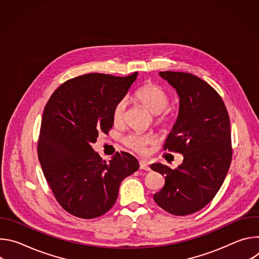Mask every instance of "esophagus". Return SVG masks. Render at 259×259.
Listing matches in <instances>:
<instances>
[{"instance_id": "obj_1", "label": "esophagus", "mask_w": 259, "mask_h": 259, "mask_svg": "<svg viewBox=\"0 0 259 259\" xmlns=\"http://www.w3.org/2000/svg\"><path fill=\"white\" fill-rule=\"evenodd\" d=\"M139 168L142 169V170H146V171H150L151 170L150 164L147 163V161H145V160H140L139 161Z\"/></svg>"}]
</instances>
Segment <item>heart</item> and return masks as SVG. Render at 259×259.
<instances>
[{
  "mask_svg": "<svg viewBox=\"0 0 259 259\" xmlns=\"http://www.w3.org/2000/svg\"><path fill=\"white\" fill-rule=\"evenodd\" d=\"M133 100L140 104L147 112L154 115V121L159 126H169L174 120V112L168 108L170 96L168 92L156 83H145L139 87L132 96ZM127 100L120 99L113 108V122L116 126H121L125 122ZM124 144L137 153H143L145 147L155 142V138L151 135H141L137 133L128 134L123 138Z\"/></svg>",
  "mask_w": 259,
  "mask_h": 259,
  "instance_id": "obj_1",
  "label": "heart"
}]
</instances>
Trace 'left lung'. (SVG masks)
Here are the masks:
<instances>
[{
    "instance_id": "left-lung-1",
    "label": "left lung",
    "mask_w": 259,
    "mask_h": 259,
    "mask_svg": "<svg viewBox=\"0 0 259 259\" xmlns=\"http://www.w3.org/2000/svg\"><path fill=\"white\" fill-rule=\"evenodd\" d=\"M179 96V113L164 150L179 153L183 162L176 169L151 165L165 176L154 200L165 211L184 216L195 213L215 197L231 166V123L226 104L208 83L181 71H161Z\"/></svg>"
}]
</instances>
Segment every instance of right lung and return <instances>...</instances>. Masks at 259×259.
<instances>
[{"mask_svg": "<svg viewBox=\"0 0 259 259\" xmlns=\"http://www.w3.org/2000/svg\"><path fill=\"white\" fill-rule=\"evenodd\" d=\"M86 73L61 84L49 98L42 117L38 157L59 205L84 219L112 208L121 182L139 168L135 157L116 153L109 162L91 144L113 127V108L137 78Z\"/></svg>", "mask_w": 259, "mask_h": 259, "instance_id": "add662e5", "label": "right lung"}]
</instances>
